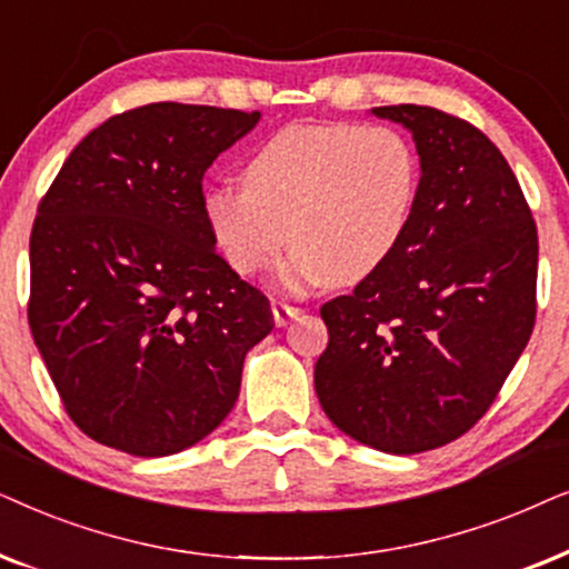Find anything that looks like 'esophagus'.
Returning <instances> with one entry per match:
<instances>
[{
    "label": "esophagus",
    "instance_id": "esophagus-1",
    "mask_svg": "<svg viewBox=\"0 0 569 569\" xmlns=\"http://www.w3.org/2000/svg\"><path fill=\"white\" fill-rule=\"evenodd\" d=\"M301 315L299 307H291V305H283V301H272V320H276L278 328H286L291 320H297Z\"/></svg>",
    "mask_w": 569,
    "mask_h": 569
}]
</instances>
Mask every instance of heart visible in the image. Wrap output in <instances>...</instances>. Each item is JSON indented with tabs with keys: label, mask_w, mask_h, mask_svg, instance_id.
I'll list each match as a JSON object with an SVG mask.
<instances>
[{
	"label": "heart",
	"mask_w": 569,
	"mask_h": 569,
	"mask_svg": "<svg viewBox=\"0 0 569 569\" xmlns=\"http://www.w3.org/2000/svg\"><path fill=\"white\" fill-rule=\"evenodd\" d=\"M241 184L202 194V218L226 262L257 276L291 244L280 280L301 291L356 283L403 244L419 202V156L385 124H291L247 158Z\"/></svg>",
	"instance_id": "b5f03b06"
}]
</instances>
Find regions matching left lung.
Listing matches in <instances>:
<instances>
[{"label": "left lung", "mask_w": 569, "mask_h": 569, "mask_svg": "<svg viewBox=\"0 0 569 569\" xmlns=\"http://www.w3.org/2000/svg\"><path fill=\"white\" fill-rule=\"evenodd\" d=\"M411 132L419 202L398 252L320 309L315 390L367 448L413 456L466 435L495 403L536 320L539 237L505 156L431 106H377Z\"/></svg>", "instance_id": "left-lung-1"}]
</instances>
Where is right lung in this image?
<instances>
[{
	"label": "right lung",
	"mask_w": 569,
	"mask_h": 569,
	"mask_svg": "<svg viewBox=\"0 0 569 569\" xmlns=\"http://www.w3.org/2000/svg\"><path fill=\"white\" fill-rule=\"evenodd\" d=\"M260 111L150 103L72 150L30 233L28 322L70 419L138 458L206 439L270 301L216 252L202 177Z\"/></svg>",
	"instance_id": "1"
}]
</instances>
